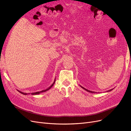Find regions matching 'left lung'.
Returning <instances> with one entry per match:
<instances>
[{"label": "left lung", "mask_w": 131, "mask_h": 131, "mask_svg": "<svg viewBox=\"0 0 131 131\" xmlns=\"http://www.w3.org/2000/svg\"><path fill=\"white\" fill-rule=\"evenodd\" d=\"M80 87H81V88L83 89H84L85 90H86V91H88V92H90V93H97V92H93V91H90V90H87L86 89H85V88H83L82 86H80ZM113 89H112V90H109V91H106V92H110V91H112ZM100 93V92H99Z\"/></svg>", "instance_id": "left-lung-1"}]
</instances>
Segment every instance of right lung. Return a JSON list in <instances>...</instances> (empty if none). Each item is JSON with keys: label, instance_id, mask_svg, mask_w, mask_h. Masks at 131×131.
Instances as JSON below:
<instances>
[{"label": "right lung", "instance_id": "right-lung-1", "mask_svg": "<svg viewBox=\"0 0 131 131\" xmlns=\"http://www.w3.org/2000/svg\"><path fill=\"white\" fill-rule=\"evenodd\" d=\"M55 81H56V79H54V82H53V84L51 85L49 88H47V89H46V90H42V91H39V92H33V93H31V94H32V95H35V94H40V93H42V92H46V91H47V90H50L51 88H52V87L53 86V85H54V82H55ZM18 92H19V93H22V94H25V95H27V94H30V93H24V92H21V91H19V90H17Z\"/></svg>", "mask_w": 131, "mask_h": 131}]
</instances>
